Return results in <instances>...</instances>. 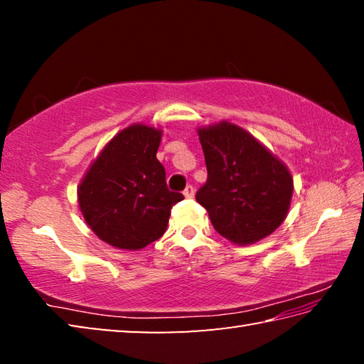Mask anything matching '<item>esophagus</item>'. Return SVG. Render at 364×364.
<instances>
[{
	"label": "esophagus",
	"instance_id": "esophagus-1",
	"mask_svg": "<svg viewBox=\"0 0 364 364\" xmlns=\"http://www.w3.org/2000/svg\"><path fill=\"white\" fill-rule=\"evenodd\" d=\"M183 194H184V197H188V199H191V197H194V188L191 186V184H188L186 189L183 191Z\"/></svg>",
	"mask_w": 364,
	"mask_h": 364
}]
</instances>
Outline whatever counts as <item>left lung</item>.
I'll use <instances>...</instances> for the list:
<instances>
[{
    "mask_svg": "<svg viewBox=\"0 0 364 364\" xmlns=\"http://www.w3.org/2000/svg\"><path fill=\"white\" fill-rule=\"evenodd\" d=\"M197 133L208 176L196 200L208 212L215 230L241 245L269 236L291 207L294 181L286 165L230 122Z\"/></svg>",
    "mask_w": 364,
    "mask_h": 364,
    "instance_id": "left-lung-1",
    "label": "left lung"
}]
</instances>
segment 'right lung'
I'll use <instances>...</instances> for the list:
<instances>
[{
	"instance_id": "add662e5",
	"label": "right lung",
	"mask_w": 364,
	"mask_h": 364,
	"mask_svg": "<svg viewBox=\"0 0 364 364\" xmlns=\"http://www.w3.org/2000/svg\"><path fill=\"white\" fill-rule=\"evenodd\" d=\"M162 132L134 123L104 146L78 186V205L101 241L139 250L162 237L183 194L167 188L156 154Z\"/></svg>"
}]
</instances>
